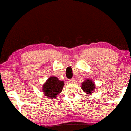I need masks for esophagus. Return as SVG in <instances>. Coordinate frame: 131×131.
I'll return each instance as SVG.
<instances>
[{"label":"esophagus","mask_w":131,"mask_h":131,"mask_svg":"<svg viewBox=\"0 0 131 131\" xmlns=\"http://www.w3.org/2000/svg\"><path fill=\"white\" fill-rule=\"evenodd\" d=\"M69 82L70 83H74V80L73 78H72V79H70L69 80Z\"/></svg>","instance_id":"esophagus-1"}]
</instances>
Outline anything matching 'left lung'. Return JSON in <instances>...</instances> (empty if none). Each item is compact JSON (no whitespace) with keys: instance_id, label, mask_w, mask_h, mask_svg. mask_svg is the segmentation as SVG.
<instances>
[{"instance_id":"8db88e82","label":"left lung","mask_w":131,"mask_h":131,"mask_svg":"<svg viewBox=\"0 0 131 131\" xmlns=\"http://www.w3.org/2000/svg\"><path fill=\"white\" fill-rule=\"evenodd\" d=\"M95 88H96L95 84L93 82V81L90 80H85L82 83L81 88L83 91L86 93V94H92L94 89H96Z\"/></svg>"}]
</instances>
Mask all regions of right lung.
Here are the masks:
<instances>
[{"label": "right lung", "mask_w": 131, "mask_h": 131, "mask_svg": "<svg viewBox=\"0 0 131 131\" xmlns=\"http://www.w3.org/2000/svg\"><path fill=\"white\" fill-rule=\"evenodd\" d=\"M63 85L64 82L59 80L57 77H50L43 85V92L47 98L56 99L62 90Z\"/></svg>", "instance_id": "add662e5"}]
</instances>
